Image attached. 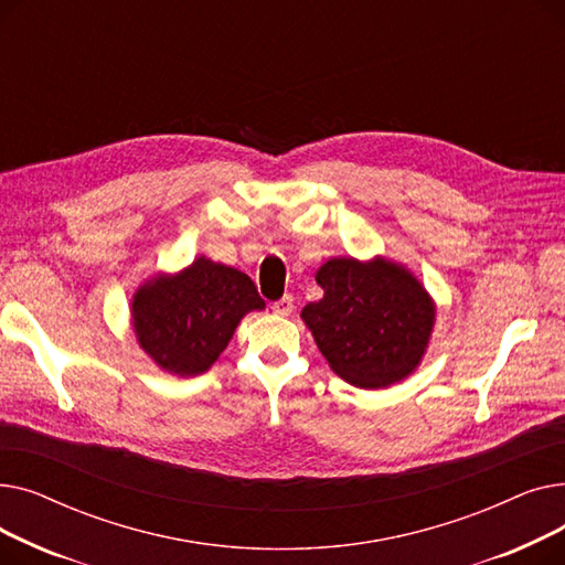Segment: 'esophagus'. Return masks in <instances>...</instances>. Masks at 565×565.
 <instances>
[{"label":"esophagus","mask_w":565,"mask_h":565,"mask_svg":"<svg viewBox=\"0 0 565 565\" xmlns=\"http://www.w3.org/2000/svg\"><path fill=\"white\" fill-rule=\"evenodd\" d=\"M273 309H275L277 313H281V316L292 313V295H290V292H286L284 298H279V300L273 305Z\"/></svg>","instance_id":"obj_1"}]
</instances>
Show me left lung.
<instances>
[{
    "label": "left lung",
    "mask_w": 565,
    "mask_h": 565,
    "mask_svg": "<svg viewBox=\"0 0 565 565\" xmlns=\"http://www.w3.org/2000/svg\"><path fill=\"white\" fill-rule=\"evenodd\" d=\"M316 281L324 295L302 309V318L337 375L380 390L414 371L435 320L417 279L390 260L332 258Z\"/></svg>",
    "instance_id": "1"
}]
</instances>
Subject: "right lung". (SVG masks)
Returning a JSON list of instances; mask_svg holds the SVG:
<instances>
[{
	"mask_svg": "<svg viewBox=\"0 0 565 565\" xmlns=\"http://www.w3.org/2000/svg\"><path fill=\"white\" fill-rule=\"evenodd\" d=\"M263 307L245 273L201 256L181 275L139 288L132 318L139 345L164 371L199 375L220 358L241 318Z\"/></svg>",
	"mask_w": 565,
	"mask_h": 565,
	"instance_id": "right-lung-1",
	"label": "right lung"
}]
</instances>
